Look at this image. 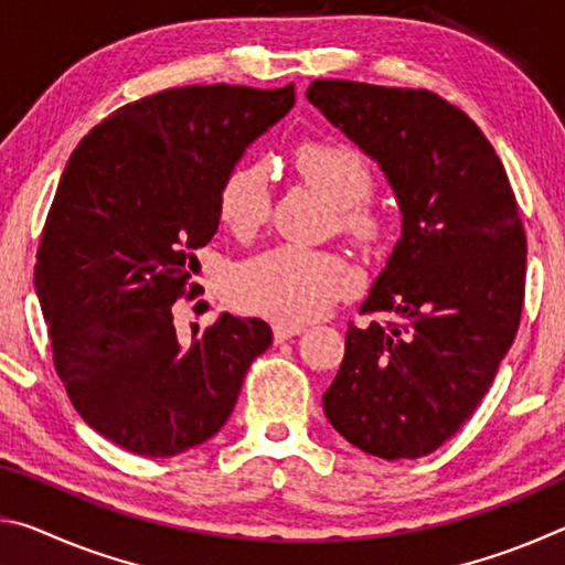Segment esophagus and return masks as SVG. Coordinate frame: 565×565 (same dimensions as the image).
I'll use <instances>...</instances> for the list:
<instances>
[{"mask_svg": "<svg viewBox=\"0 0 565 565\" xmlns=\"http://www.w3.org/2000/svg\"><path fill=\"white\" fill-rule=\"evenodd\" d=\"M301 331H303L301 323H284V321L274 323V339L279 343L286 341V339H291V337H299Z\"/></svg>", "mask_w": 565, "mask_h": 565, "instance_id": "esophagus-1", "label": "esophagus"}]
</instances>
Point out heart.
Masks as SVG:
<instances>
[{
	"mask_svg": "<svg viewBox=\"0 0 565 565\" xmlns=\"http://www.w3.org/2000/svg\"><path fill=\"white\" fill-rule=\"evenodd\" d=\"M296 167L327 202L343 209V224L351 232L366 238L381 232V216L361 204L374 186V174L359 149L309 141L296 151ZM218 212L234 234H254L271 212V167L264 159L236 167L218 194ZM356 281V271L341 256L289 244L238 264L228 276V296L244 311L299 323L329 311Z\"/></svg>",
	"mask_w": 565,
	"mask_h": 565,
	"instance_id": "heart-1",
	"label": "heart"
}]
</instances>
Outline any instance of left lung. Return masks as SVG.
Returning a JSON list of instances; mask_svg holds the SVG:
<instances>
[{"label":"left lung","mask_w":565,"mask_h":565,"mask_svg":"<svg viewBox=\"0 0 565 565\" xmlns=\"http://www.w3.org/2000/svg\"><path fill=\"white\" fill-rule=\"evenodd\" d=\"M306 99L376 161L401 214L361 306L398 323H351L323 414L363 454L420 458L471 418L519 331V204L491 141L438 94L317 79Z\"/></svg>","instance_id":"1"}]
</instances>
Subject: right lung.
<instances>
[{
  "instance_id": "right-lung-1",
  "label": "right lung",
  "mask_w": 565,
  "mask_h": 565,
  "mask_svg": "<svg viewBox=\"0 0 565 565\" xmlns=\"http://www.w3.org/2000/svg\"><path fill=\"white\" fill-rule=\"evenodd\" d=\"M294 104V84L167 89L109 114L66 161L36 296L74 408L131 454L167 458L209 441L271 347L262 319L224 311L181 337L170 311L199 291L194 252L216 234L226 177Z\"/></svg>"
}]
</instances>
